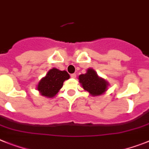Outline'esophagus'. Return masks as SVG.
Segmentation results:
<instances>
[{"label":"esophagus","instance_id":"1","mask_svg":"<svg viewBox=\"0 0 149 149\" xmlns=\"http://www.w3.org/2000/svg\"><path fill=\"white\" fill-rule=\"evenodd\" d=\"M70 76H71V78L75 79L76 77V73H73V74L70 75Z\"/></svg>","mask_w":149,"mask_h":149}]
</instances>
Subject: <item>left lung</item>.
Instances as JSON below:
<instances>
[{"mask_svg": "<svg viewBox=\"0 0 149 149\" xmlns=\"http://www.w3.org/2000/svg\"><path fill=\"white\" fill-rule=\"evenodd\" d=\"M79 82L85 91L92 96L101 95L107 90L109 83L104 79L97 76L94 70L89 68L85 74L79 76Z\"/></svg>", "mask_w": 149, "mask_h": 149, "instance_id": "obj_1", "label": "left lung"}]
</instances>
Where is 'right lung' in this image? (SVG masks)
<instances>
[{"label":"right lung","mask_w":149,"mask_h":149,"mask_svg":"<svg viewBox=\"0 0 149 149\" xmlns=\"http://www.w3.org/2000/svg\"><path fill=\"white\" fill-rule=\"evenodd\" d=\"M68 79H70V75L67 71L52 68L49 70L45 77L41 79L37 88L41 95L52 98L58 94L64 81Z\"/></svg>","instance_id":"1"}]
</instances>
